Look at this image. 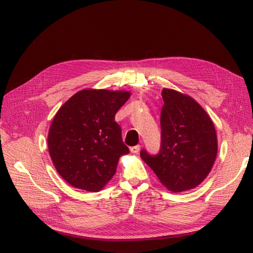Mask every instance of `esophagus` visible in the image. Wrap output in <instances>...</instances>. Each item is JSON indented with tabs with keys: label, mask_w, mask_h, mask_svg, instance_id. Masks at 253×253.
Wrapping results in <instances>:
<instances>
[{
	"label": "esophagus",
	"mask_w": 253,
	"mask_h": 253,
	"mask_svg": "<svg viewBox=\"0 0 253 253\" xmlns=\"http://www.w3.org/2000/svg\"><path fill=\"white\" fill-rule=\"evenodd\" d=\"M139 150H140V146H139V145H136V146H134V147H131V148H130V151H131L132 153H138Z\"/></svg>",
	"instance_id": "1"
}]
</instances>
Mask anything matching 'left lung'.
Wrapping results in <instances>:
<instances>
[{"label":"left lung","instance_id":"1","mask_svg":"<svg viewBox=\"0 0 253 253\" xmlns=\"http://www.w3.org/2000/svg\"><path fill=\"white\" fill-rule=\"evenodd\" d=\"M161 149L140 158L171 192L194 189L206 179L218 152L213 122L193 97L173 89L162 90Z\"/></svg>","mask_w":253,"mask_h":253}]
</instances>
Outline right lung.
I'll list each match as a JSON object with an SVG mask.
<instances>
[{"mask_svg":"<svg viewBox=\"0 0 253 253\" xmlns=\"http://www.w3.org/2000/svg\"><path fill=\"white\" fill-rule=\"evenodd\" d=\"M130 91L84 89L54 115L48 132V150L59 175L72 187L98 192L127 155L115 115Z\"/></svg>","mask_w":253,"mask_h":253,"instance_id":"1","label":"right lung"}]
</instances>
